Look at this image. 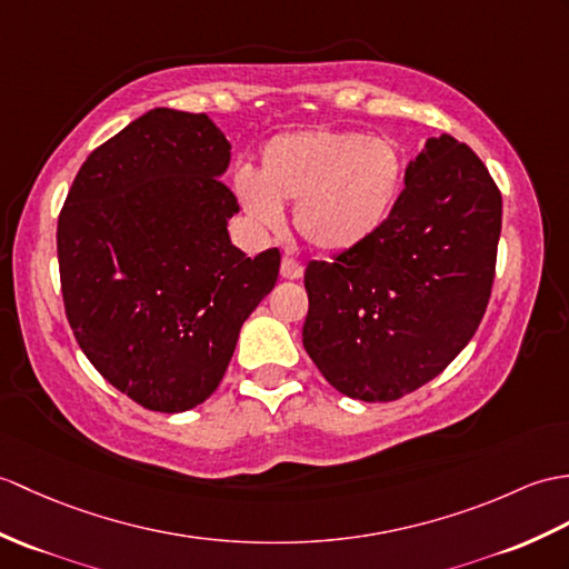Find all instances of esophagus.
<instances>
[{"label":"esophagus","instance_id":"obj_1","mask_svg":"<svg viewBox=\"0 0 569 569\" xmlns=\"http://www.w3.org/2000/svg\"><path fill=\"white\" fill-rule=\"evenodd\" d=\"M281 276H283V279H288V281L300 279V276H302V263L298 259H293V257H283V261H281Z\"/></svg>","mask_w":569,"mask_h":569}]
</instances>
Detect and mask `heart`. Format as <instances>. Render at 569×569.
Listing matches in <instances>:
<instances>
[{"instance_id":"heart-1","label":"heart","mask_w":569,"mask_h":569,"mask_svg":"<svg viewBox=\"0 0 569 569\" xmlns=\"http://www.w3.org/2000/svg\"><path fill=\"white\" fill-rule=\"evenodd\" d=\"M405 181V160L388 138L356 130L310 128L271 138L259 174L240 169L234 191L244 213L263 228L296 203L293 224L315 252L341 254L363 244L388 220Z\"/></svg>"}]
</instances>
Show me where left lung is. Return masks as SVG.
I'll list each match as a JSON object with an SVG mask.
<instances>
[{"instance_id": "left-lung-1", "label": "left lung", "mask_w": 569, "mask_h": 569, "mask_svg": "<svg viewBox=\"0 0 569 569\" xmlns=\"http://www.w3.org/2000/svg\"><path fill=\"white\" fill-rule=\"evenodd\" d=\"M501 193L466 142L429 138L380 230L306 269L302 347L347 398L392 402L439 376L487 310Z\"/></svg>"}]
</instances>
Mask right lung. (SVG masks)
<instances>
[{
    "label": "right lung",
    "instance_id": "obj_1",
    "mask_svg": "<svg viewBox=\"0 0 569 569\" xmlns=\"http://www.w3.org/2000/svg\"><path fill=\"white\" fill-rule=\"evenodd\" d=\"M230 142L206 113L154 109L87 157L58 218L64 315L116 390L152 412L216 392L281 252L230 242Z\"/></svg>",
    "mask_w": 569,
    "mask_h": 569
}]
</instances>
